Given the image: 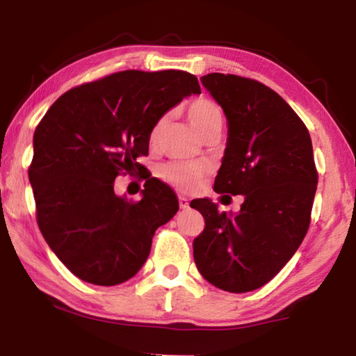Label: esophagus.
I'll use <instances>...</instances> for the list:
<instances>
[{
    "mask_svg": "<svg viewBox=\"0 0 356 356\" xmlns=\"http://www.w3.org/2000/svg\"><path fill=\"white\" fill-rule=\"evenodd\" d=\"M179 207L180 209H188L190 206H188V200H186L185 196H179Z\"/></svg>",
    "mask_w": 356,
    "mask_h": 356,
    "instance_id": "obj_1",
    "label": "esophagus"
}]
</instances>
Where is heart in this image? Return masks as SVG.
<instances>
[{
    "instance_id": "1",
    "label": "heart",
    "mask_w": 356,
    "mask_h": 356,
    "mask_svg": "<svg viewBox=\"0 0 356 356\" xmlns=\"http://www.w3.org/2000/svg\"><path fill=\"white\" fill-rule=\"evenodd\" d=\"M186 113H188L190 120L202 138L218 135L221 131L222 122H225V114H222V108L215 100L209 97H197L190 102L188 106H186ZM168 120H170V114H163V116L156 119L154 127L150 129V144H156L160 141ZM206 174L207 170L202 165L172 161V163H168L166 166L161 168L160 176L165 182L171 184L176 188L182 191H190L202 182Z\"/></svg>"
}]
</instances>
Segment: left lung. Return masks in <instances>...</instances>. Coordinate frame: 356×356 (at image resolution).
<instances>
[{
	"instance_id": "1",
	"label": "left lung",
	"mask_w": 356,
	"mask_h": 356,
	"mask_svg": "<svg viewBox=\"0 0 356 356\" xmlns=\"http://www.w3.org/2000/svg\"><path fill=\"white\" fill-rule=\"evenodd\" d=\"M201 81L229 124L213 190L243 195L245 201L237 215L218 212L209 200L191 202L206 221L193 256L210 284L250 292L280 273L308 232L317 188L311 136L265 84L231 74H209Z\"/></svg>"
}]
</instances>
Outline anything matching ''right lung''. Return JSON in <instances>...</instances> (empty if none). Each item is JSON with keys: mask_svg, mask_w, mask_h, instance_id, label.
<instances>
[{"mask_svg": "<svg viewBox=\"0 0 356 356\" xmlns=\"http://www.w3.org/2000/svg\"><path fill=\"white\" fill-rule=\"evenodd\" d=\"M184 70H124L64 92L34 131L29 182L45 242L78 278L116 286L143 267L156 227L179 210L159 179L140 201L114 195L119 174L140 171L156 119L190 94ZM146 179V177H144Z\"/></svg>", "mask_w": 356, "mask_h": 356, "instance_id": "obj_1", "label": "right lung"}]
</instances>
